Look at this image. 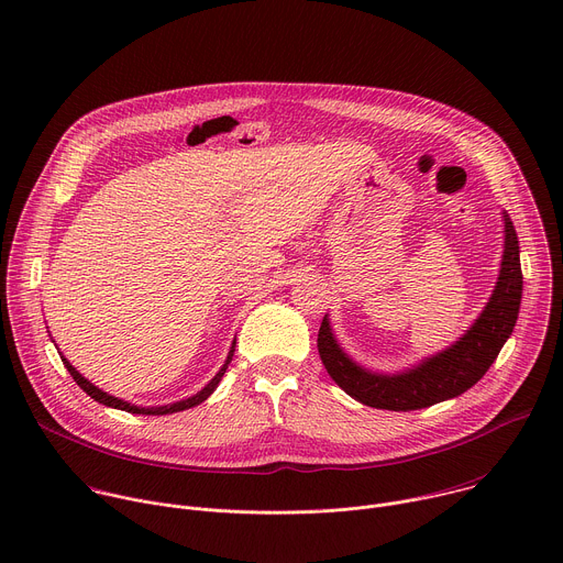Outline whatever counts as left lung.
<instances>
[{
	"instance_id": "left-lung-1",
	"label": "left lung",
	"mask_w": 563,
	"mask_h": 563,
	"mask_svg": "<svg viewBox=\"0 0 563 563\" xmlns=\"http://www.w3.org/2000/svg\"><path fill=\"white\" fill-rule=\"evenodd\" d=\"M504 233L501 269L486 307L459 341L404 372L383 374L358 365L336 341L325 313L318 330V354L334 383L363 406L410 412L454 398L481 380L510 339L521 305L519 238L506 211Z\"/></svg>"
}]
</instances>
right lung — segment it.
<instances>
[{
  "mask_svg": "<svg viewBox=\"0 0 563 563\" xmlns=\"http://www.w3.org/2000/svg\"><path fill=\"white\" fill-rule=\"evenodd\" d=\"M233 350H235V341L231 343V347H229V354H227V361H224V365L218 369V374L198 391V394H194V396H189V398H183V400H176V404H169V406H157V408H142V406H135V404H129V400H124V398H118V396H111V394H107V391H102L100 387H96L89 378H85L82 374H79L64 356H62V363H64V367L70 372V376H73V380L82 387L91 398H96L98 404H102V406H107V408H115V410H124V412H131V415H153V417H159V415H174V412H183V410H189V408H196V406H200L202 400H207L211 394H213V389L218 387V383L222 380V376H224V372H227V367H229V363H231V356H233Z\"/></svg>",
  "mask_w": 563,
  "mask_h": 563,
  "instance_id": "1",
  "label": "right lung"
}]
</instances>
